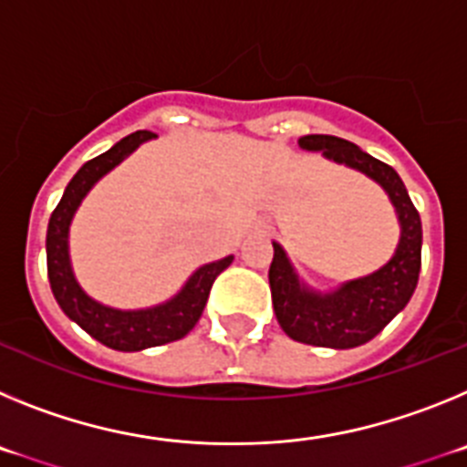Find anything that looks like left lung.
Masks as SVG:
<instances>
[{
  "instance_id": "left-lung-1",
  "label": "left lung",
  "mask_w": 467,
  "mask_h": 467,
  "mask_svg": "<svg viewBox=\"0 0 467 467\" xmlns=\"http://www.w3.org/2000/svg\"><path fill=\"white\" fill-rule=\"evenodd\" d=\"M299 147L304 151H320L332 163L369 177L388 193L398 214L400 241L393 257L381 269L346 280L327 292L304 283L285 247L274 241L269 283L283 332L299 344L337 350L356 348L372 341L414 295L423 245L419 210L411 203L398 172L362 151L358 144L334 135H304L299 138Z\"/></svg>"
}]
</instances>
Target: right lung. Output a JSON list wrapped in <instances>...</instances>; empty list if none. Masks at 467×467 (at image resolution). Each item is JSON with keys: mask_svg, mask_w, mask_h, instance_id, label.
I'll use <instances>...</instances> for the list:
<instances>
[{"mask_svg": "<svg viewBox=\"0 0 467 467\" xmlns=\"http://www.w3.org/2000/svg\"><path fill=\"white\" fill-rule=\"evenodd\" d=\"M154 138L156 135L150 130H138V133L119 140L105 154L84 163L65 187L63 198L48 220L47 231L48 283H51L57 306L93 339L105 344L107 348L123 350V353L171 344V341L187 337L203 313L214 278L234 262V254H229L224 259L198 266L182 285V290L156 306L114 308L86 295V290L74 275L72 262H69V224L74 220V213L79 210L81 201L107 172L114 171L121 161H126L140 144Z\"/></svg>", "mask_w": 467, "mask_h": 467, "instance_id": "right-lung-1", "label": "right lung"}]
</instances>
